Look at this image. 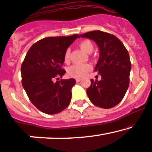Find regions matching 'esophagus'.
<instances>
[{"mask_svg":"<svg viewBox=\"0 0 152 152\" xmlns=\"http://www.w3.org/2000/svg\"><path fill=\"white\" fill-rule=\"evenodd\" d=\"M80 81H81V80L79 79V78H77V79H76L77 83H79V82H80Z\"/></svg>","mask_w":152,"mask_h":152,"instance_id":"obj_1","label":"esophagus"}]
</instances>
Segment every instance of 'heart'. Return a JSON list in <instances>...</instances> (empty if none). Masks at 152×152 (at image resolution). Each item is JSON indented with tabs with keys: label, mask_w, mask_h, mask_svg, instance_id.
<instances>
[{
	"label": "heart",
	"mask_w": 152,
	"mask_h": 152,
	"mask_svg": "<svg viewBox=\"0 0 152 152\" xmlns=\"http://www.w3.org/2000/svg\"><path fill=\"white\" fill-rule=\"evenodd\" d=\"M79 47L82 50L88 54L91 53L94 49L93 43L88 39L81 41L79 43ZM69 57H70V49H67L64 54V62L67 64L69 62ZM92 68L93 67L91 64L88 63L83 64H73L67 69V75L70 77L82 78L86 75L90 71H91Z\"/></svg>",
	"instance_id": "b5f03b06"
}]
</instances>
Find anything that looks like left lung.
<instances>
[{"label": "left lung", "instance_id": "1", "mask_svg": "<svg viewBox=\"0 0 152 152\" xmlns=\"http://www.w3.org/2000/svg\"><path fill=\"white\" fill-rule=\"evenodd\" d=\"M80 36L94 41L100 50L95 72L101 80H90L87 95L96 106L113 108L121 101L129 88L131 69L129 52L115 36L106 32L93 31Z\"/></svg>", "mask_w": 152, "mask_h": 152}]
</instances>
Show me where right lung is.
Segmentation results:
<instances>
[{
  "label": "right lung",
  "mask_w": 152,
  "mask_h": 152,
  "mask_svg": "<svg viewBox=\"0 0 152 152\" xmlns=\"http://www.w3.org/2000/svg\"><path fill=\"white\" fill-rule=\"evenodd\" d=\"M78 37L74 34L41 39L31 47L22 63V85L31 102L44 113H60L70 103L75 80L54 83V79L62 78L66 72L62 68L64 52Z\"/></svg>",
  "instance_id": "right-lung-1"
}]
</instances>
